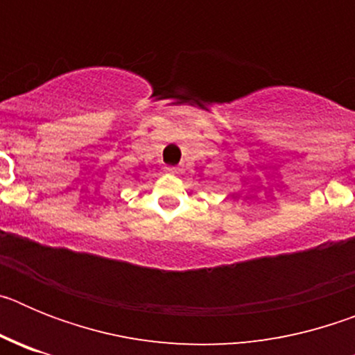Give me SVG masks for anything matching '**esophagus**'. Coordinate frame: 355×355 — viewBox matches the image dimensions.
Returning a JSON list of instances; mask_svg holds the SVG:
<instances>
[{
	"label": "esophagus",
	"instance_id": "1",
	"mask_svg": "<svg viewBox=\"0 0 355 355\" xmlns=\"http://www.w3.org/2000/svg\"><path fill=\"white\" fill-rule=\"evenodd\" d=\"M165 171H167L168 174H180L181 168L180 167H165Z\"/></svg>",
	"mask_w": 355,
	"mask_h": 355
}]
</instances>
